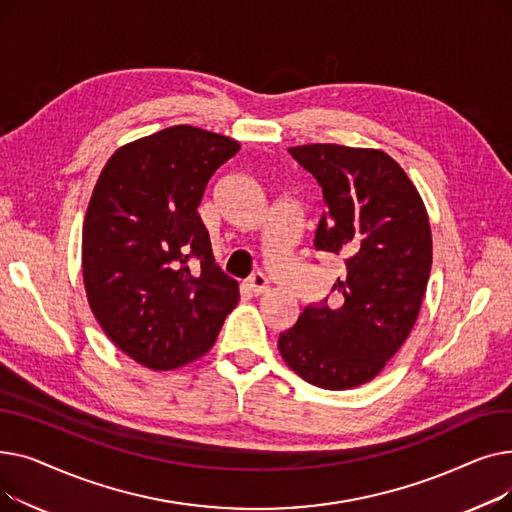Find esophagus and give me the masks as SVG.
<instances>
[{
	"label": "esophagus",
	"mask_w": 512,
	"mask_h": 512,
	"mask_svg": "<svg viewBox=\"0 0 512 512\" xmlns=\"http://www.w3.org/2000/svg\"><path fill=\"white\" fill-rule=\"evenodd\" d=\"M267 288H270V280L265 278V274L261 272H255L251 278H249V290L253 294H261V292H267Z\"/></svg>",
	"instance_id": "1"
}]
</instances>
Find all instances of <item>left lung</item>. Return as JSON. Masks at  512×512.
I'll list each match as a JSON object with an SVG mask.
<instances>
[{
  "mask_svg": "<svg viewBox=\"0 0 512 512\" xmlns=\"http://www.w3.org/2000/svg\"><path fill=\"white\" fill-rule=\"evenodd\" d=\"M288 153L324 193L313 245L344 259L332 286L344 301L305 307L280 334V355L317 388H357L386 367L417 321L432 270L427 211L405 170L380 149L315 143Z\"/></svg>",
  "mask_w": 512,
  "mask_h": 512,
  "instance_id": "8db88e82",
  "label": "left lung"
}]
</instances>
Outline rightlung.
<instances>
[{
  "label": "right lung",
  "mask_w": 512,
  "mask_h": 512,
  "mask_svg": "<svg viewBox=\"0 0 512 512\" xmlns=\"http://www.w3.org/2000/svg\"><path fill=\"white\" fill-rule=\"evenodd\" d=\"M234 139L170 126L120 147L83 226V278L101 330L137 363L170 371L203 357L238 303L197 207L236 155Z\"/></svg>",
  "instance_id": "obj_1"
}]
</instances>
